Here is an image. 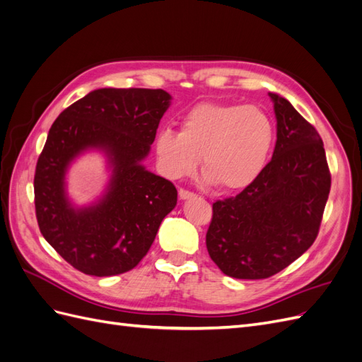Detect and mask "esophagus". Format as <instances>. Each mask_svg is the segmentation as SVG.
<instances>
[{
	"instance_id": "1",
	"label": "esophagus",
	"mask_w": 362,
	"mask_h": 362,
	"mask_svg": "<svg viewBox=\"0 0 362 362\" xmlns=\"http://www.w3.org/2000/svg\"><path fill=\"white\" fill-rule=\"evenodd\" d=\"M194 193L193 192H189L185 189H180V199H189V198H193Z\"/></svg>"
}]
</instances>
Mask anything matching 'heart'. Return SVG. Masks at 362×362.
Returning <instances> with one entry per match:
<instances>
[{
  "instance_id": "heart-1",
  "label": "heart",
  "mask_w": 362,
  "mask_h": 362,
  "mask_svg": "<svg viewBox=\"0 0 362 362\" xmlns=\"http://www.w3.org/2000/svg\"><path fill=\"white\" fill-rule=\"evenodd\" d=\"M275 144V127L257 105L201 103L181 119V131L161 129L156 154L172 180L202 172L218 190L238 192L264 170Z\"/></svg>"
}]
</instances>
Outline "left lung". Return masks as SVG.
<instances>
[{"instance_id": "1", "label": "left lung", "mask_w": 362, "mask_h": 362, "mask_svg": "<svg viewBox=\"0 0 362 362\" xmlns=\"http://www.w3.org/2000/svg\"><path fill=\"white\" fill-rule=\"evenodd\" d=\"M276 145L249 187L213 204L206 249L226 276L266 279L288 267L319 234L331 190L323 140L276 93Z\"/></svg>"}]
</instances>
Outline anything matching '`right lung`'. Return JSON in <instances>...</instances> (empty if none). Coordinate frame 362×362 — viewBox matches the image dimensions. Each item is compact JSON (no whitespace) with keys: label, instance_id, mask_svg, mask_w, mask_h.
Segmentation results:
<instances>
[{"label":"right lung","instance_id":"add662e5","mask_svg":"<svg viewBox=\"0 0 362 362\" xmlns=\"http://www.w3.org/2000/svg\"><path fill=\"white\" fill-rule=\"evenodd\" d=\"M169 103L161 89H98L64 108L49 128L35 172L37 225L57 254L86 275L134 269L177 205L175 185L140 164ZM87 147L107 152L114 177L100 204L74 211L64 173Z\"/></svg>","mask_w":362,"mask_h":362}]
</instances>
